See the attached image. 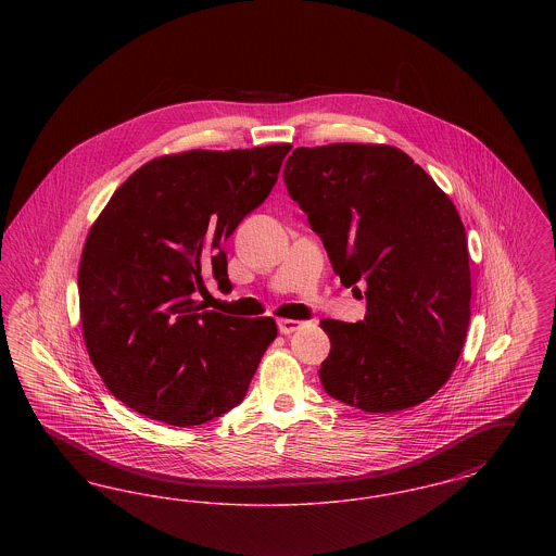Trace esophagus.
I'll return each mask as SVG.
<instances>
[{
  "instance_id": "obj_1",
  "label": "esophagus",
  "mask_w": 556,
  "mask_h": 556,
  "mask_svg": "<svg viewBox=\"0 0 556 556\" xmlns=\"http://www.w3.org/2000/svg\"><path fill=\"white\" fill-rule=\"evenodd\" d=\"M300 320H291V318H279L277 320V327H279V331L283 333V336H290V333H293L295 329H300Z\"/></svg>"
}]
</instances>
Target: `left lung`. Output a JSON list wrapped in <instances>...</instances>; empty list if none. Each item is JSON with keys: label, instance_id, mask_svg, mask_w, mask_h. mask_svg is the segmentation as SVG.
<instances>
[{"label": "left lung", "instance_id": "1", "mask_svg": "<svg viewBox=\"0 0 556 556\" xmlns=\"http://www.w3.org/2000/svg\"><path fill=\"white\" fill-rule=\"evenodd\" d=\"M283 181L342 286H367L365 320H320L331 340L318 369L323 390L365 413L433 396L471 318L467 236L448 195L390 146L298 148Z\"/></svg>", "mask_w": 556, "mask_h": 556}]
</instances>
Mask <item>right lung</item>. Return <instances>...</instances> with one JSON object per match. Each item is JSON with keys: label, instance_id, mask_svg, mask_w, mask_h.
I'll return each instance as SVG.
<instances>
[{"label": "right lung", "instance_id": "obj_1", "mask_svg": "<svg viewBox=\"0 0 556 556\" xmlns=\"http://www.w3.org/2000/svg\"><path fill=\"white\" fill-rule=\"evenodd\" d=\"M290 150L152 160L91 227L79 266L85 344L112 396L143 417L191 427L245 397L277 325L204 311L195 291L211 277L231 290L225 239L268 198Z\"/></svg>", "mask_w": 556, "mask_h": 556}]
</instances>
